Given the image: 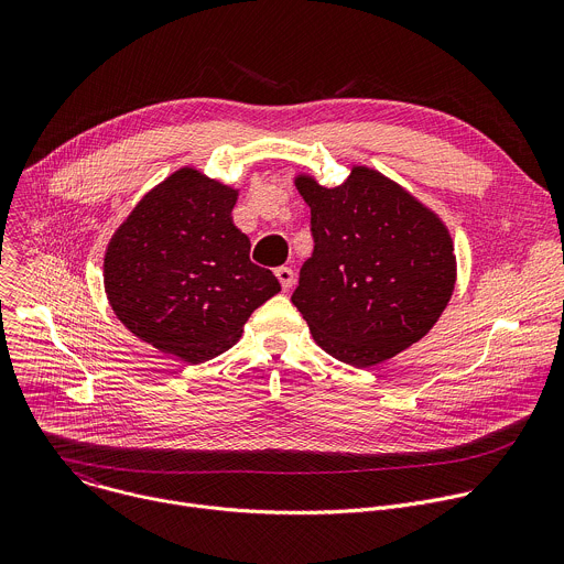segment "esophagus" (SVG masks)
<instances>
[{
  "instance_id": "esophagus-1",
  "label": "esophagus",
  "mask_w": 564,
  "mask_h": 564,
  "mask_svg": "<svg viewBox=\"0 0 564 564\" xmlns=\"http://www.w3.org/2000/svg\"><path fill=\"white\" fill-rule=\"evenodd\" d=\"M276 279L283 290H290L294 285V272L292 268H276Z\"/></svg>"
}]
</instances>
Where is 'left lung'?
<instances>
[{
  "label": "left lung",
  "mask_w": 564,
  "mask_h": 564,
  "mask_svg": "<svg viewBox=\"0 0 564 564\" xmlns=\"http://www.w3.org/2000/svg\"><path fill=\"white\" fill-rule=\"evenodd\" d=\"M314 252L292 303L314 341L368 368L420 341L448 305L457 261L444 220L377 170L355 165L339 187L299 174Z\"/></svg>",
  "instance_id": "8db88e82"
}]
</instances>
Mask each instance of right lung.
<instances>
[{
	"instance_id": "obj_1",
	"label": "right lung",
	"mask_w": 564,
	"mask_h": 564,
	"mask_svg": "<svg viewBox=\"0 0 564 564\" xmlns=\"http://www.w3.org/2000/svg\"><path fill=\"white\" fill-rule=\"evenodd\" d=\"M236 198L238 189L181 167L138 200L105 252V292L124 328L187 364L229 350L281 292L250 261V238L231 220Z\"/></svg>"
}]
</instances>
